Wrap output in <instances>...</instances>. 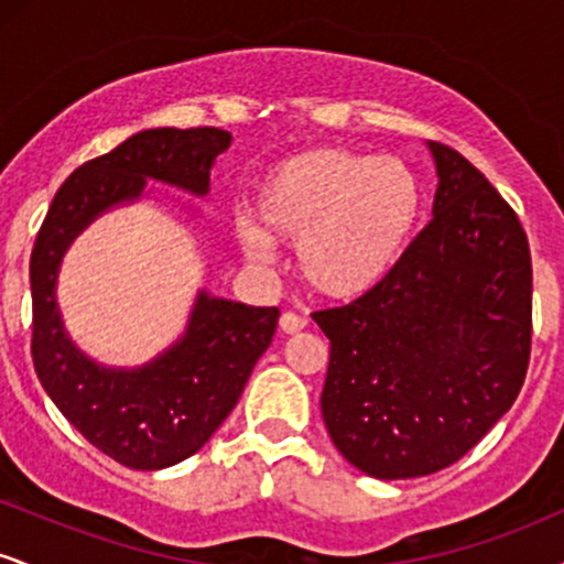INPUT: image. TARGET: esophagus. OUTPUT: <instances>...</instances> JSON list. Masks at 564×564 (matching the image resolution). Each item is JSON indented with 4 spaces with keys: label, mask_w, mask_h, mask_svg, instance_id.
<instances>
[{
    "label": "esophagus",
    "mask_w": 564,
    "mask_h": 564,
    "mask_svg": "<svg viewBox=\"0 0 564 564\" xmlns=\"http://www.w3.org/2000/svg\"><path fill=\"white\" fill-rule=\"evenodd\" d=\"M304 326H307V318H304V315H296V313L281 315V332L283 334H296V332H302Z\"/></svg>",
    "instance_id": "34e87169"
}]
</instances>
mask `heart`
Instances as JSON below:
<instances>
[{
    "mask_svg": "<svg viewBox=\"0 0 564 564\" xmlns=\"http://www.w3.org/2000/svg\"><path fill=\"white\" fill-rule=\"evenodd\" d=\"M424 193L403 161L313 148L278 161L254 187V216L232 217V236L254 268L275 262V241L296 243L300 273L328 300L377 289L403 257Z\"/></svg>",
    "mask_w": 564,
    "mask_h": 564,
    "instance_id": "heart-1",
    "label": "heart"
}]
</instances>
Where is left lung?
Returning <instances> with one entry per match:
<instances>
[{
  "label": "left lung",
  "mask_w": 564,
  "mask_h": 564,
  "mask_svg": "<svg viewBox=\"0 0 564 564\" xmlns=\"http://www.w3.org/2000/svg\"><path fill=\"white\" fill-rule=\"evenodd\" d=\"M426 148L432 223L377 289L313 313L332 341L323 422L336 451L377 480L458 462L514 403L530 358L525 230L462 153Z\"/></svg>",
  "instance_id": "8db88e82"
}]
</instances>
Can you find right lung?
Wrapping results in <instances>:
<instances>
[{"mask_svg": "<svg viewBox=\"0 0 564 564\" xmlns=\"http://www.w3.org/2000/svg\"><path fill=\"white\" fill-rule=\"evenodd\" d=\"M230 140L215 127L132 134L61 185L31 251L36 377L57 411L129 469H166L204 448L236 408L281 313L200 289L185 332L164 352L134 368L106 366L82 352L66 332L57 304L61 262L97 217L145 198L148 180L209 196L212 166Z\"/></svg>", "mask_w": 564, "mask_h": 564, "instance_id": "1", "label": "right lung"}]
</instances>
